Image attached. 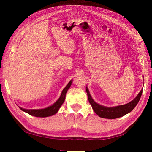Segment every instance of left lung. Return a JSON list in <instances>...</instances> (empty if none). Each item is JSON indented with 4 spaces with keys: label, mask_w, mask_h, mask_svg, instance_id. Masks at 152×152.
Returning <instances> with one entry per match:
<instances>
[{
    "label": "left lung",
    "mask_w": 152,
    "mask_h": 152,
    "mask_svg": "<svg viewBox=\"0 0 152 152\" xmlns=\"http://www.w3.org/2000/svg\"><path fill=\"white\" fill-rule=\"evenodd\" d=\"M143 90L140 92V93L136 96L132 101L129 102V103L117 106L115 107H106L101 106L96 102H95L91 96V94L89 93V91L86 87V92L88 95V99L92 107V109L94 111L99 115L100 117L105 118V119H117L121 117H123L127 113H130L134 109L136 105L137 104L138 102L140 101L141 94H142Z\"/></svg>",
    "instance_id": "obj_1"
}]
</instances>
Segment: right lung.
Returning a JSON list of instances; mask_svg holds the SVG:
<instances>
[{
    "label": "right lung",
    "instance_id": "obj_1",
    "mask_svg": "<svg viewBox=\"0 0 152 152\" xmlns=\"http://www.w3.org/2000/svg\"><path fill=\"white\" fill-rule=\"evenodd\" d=\"M71 84H72V81L69 82L68 85H67L62 91V92H61L60 99H59L54 104L51 105L50 107H48V108H45V109H37V110L25 109L20 107V109H21L23 111L26 112L27 113H28V114L32 115V116H35L37 117H50V116H51V115H55L56 113L58 111V110L61 106V104L64 103V100H65V97H66V94L67 91H68V90L69 89V88L70 87Z\"/></svg>",
    "mask_w": 152,
    "mask_h": 152
}]
</instances>
